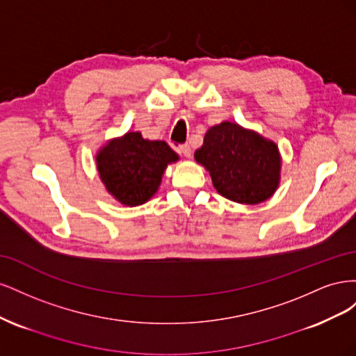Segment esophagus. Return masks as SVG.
I'll list each match as a JSON object with an SVG mask.
<instances>
[{"label": "esophagus", "mask_w": 356, "mask_h": 356, "mask_svg": "<svg viewBox=\"0 0 356 356\" xmlns=\"http://www.w3.org/2000/svg\"><path fill=\"white\" fill-rule=\"evenodd\" d=\"M179 152L184 154L186 157H191V148L188 144H181L179 145Z\"/></svg>", "instance_id": "esophagus-1"}]
</instances>
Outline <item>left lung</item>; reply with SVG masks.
<instances>
[{"mask_svg":"<svg viewBox=\"0 0 356 356\" xmlns=\"http://www.w3.org/2000/svg\"><path fill=\"white\" fill-rule=\"evenodd\" d=\"M195 159L209 170L220 195L233 202L261 203L279 184L281 157L276 144L236 123L211 127Z\"/></svg>","mask_w":356,"mask_h":356,"instance_id":"obj_1","label":"left lung"}]
</instances>
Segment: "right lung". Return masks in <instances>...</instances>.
I'll return each instance as SVG.
<instances>
[{
  "mask_svg": "<svg viewBox=\"0 0 356 356\" xmlns=\"http://www.w3.org/2000/svg\"><path fill=\"white\" fill-rule=\"evenodd\" d=\"M178 154L165 141H148L129 132L106 144L96 157L106 190L127 207L145 203L157 191L168 163Z\"/></svg>",
  "mask_w": 356,
  "mask_h": 356,
  "instance_id": "right-lung-1",
  "label": "right lung"
}]
</instances>
